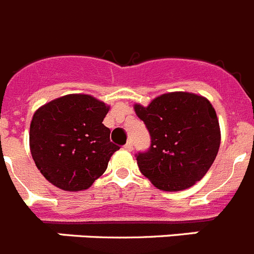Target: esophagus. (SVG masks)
Listing matches in <instances>:
<instances>
[{
  "label": "esophagus",
  "mask_w": 254,
  "mask_h": 254,
  "mask_svg": "<svg viewBox=\"0 0 254 254\" xmlns=\"http://www.w3.org/2000/svg\"><path fill=\"white\" fill-rule=\"evenodd\" d=\"M125 149L126 150H132V149H133V142H132V140H128V141L126 142Z\"/></svg>",
  "instance_id": "1"
}]
</instances>
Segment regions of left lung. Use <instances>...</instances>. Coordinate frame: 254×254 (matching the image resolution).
Here are the masks:
<instances>
[{
    "label": "left lung",
    "mask_w": 254,
    "mask_h": 254,
    "mask_svg": "<svg viewBox=\"0 0 254 254\" xmlns=\"http://www.w3.org/2000/svg\"><path fill=\"white\" fill-rule=\"evenodd\" d=\"M150 133L148 150L136 154L138 168L155 188L179 191L198 183L220 148V126L205 97L171 92L144 108L135 105Z\"/></svg>",
    "instance_id": "left-lung-1"
}]
</instances>
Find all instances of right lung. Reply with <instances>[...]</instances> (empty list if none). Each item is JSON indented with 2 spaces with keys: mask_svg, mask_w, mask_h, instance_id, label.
Returning <instances> with one entry per match:
<instances>
[{
  "mask_svg": "<svg viewBox=\"0 0 254 254\" xmlns=\"http://www.w3.org/2000/svg\"><path fill=\"white\" fill-rule=\"evenodd\" d=\"M109 108L90 95H66L41 106L30 123L37 168L66 191L88 189L119 149L103 125Z\"/></svg>",
  "mask_w": 254,
  "mask_h": 254,
  "instance_id": "right-lung-1",
  "label": "right lung"
}]
</instances>
